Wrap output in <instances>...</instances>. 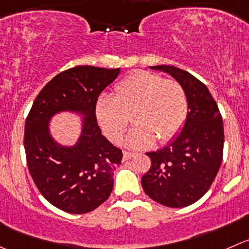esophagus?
<instances>
[{
  "mask_svg": "<svg viewBox=\"0 0 249 249\" xmlns=\"http://www.w3.org/2000/svg\"><path fill=\"white\" fill-rule=\"evenodd\" d=\"M134 156H135L134 153H130V152H124V153H123V161L129 160V159L132 158Z\"/></svg>",
  "mask_w": 249,
  "mask_h": 249,
  "instance_id": "obj_1",
  "label": "esophagus"
}]
</instances>
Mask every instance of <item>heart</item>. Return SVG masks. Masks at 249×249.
<instances>
[{
	"label": "heart",
	"mask_w": 249,
	"mask_h": 249,
	"mask_svg": "<svg viewBox=\"0 0 249 249\" xmlns=\"http://www.w3.org/2000/svg\"><path fill=\"white\" fill-rule=\"evenodd\" d=\"M187 114V97L175 80L160 75L137 71L127 76L115 89L114 97L102 95L96 102V118L103 134L118 143L129 125L125 144L132 149L152 146L154 139L166 142L173 139Z\"/></svg>",
	"instance_id": "heart-1"
}]
</instances>
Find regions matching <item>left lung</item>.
Instances as JSON below:
<instances>
[{
    "label": "left lung",
    "mask_w": 249,
    "mask_h": 249,
    "mask_svg": "<svg viewBox=\"0 0 249 249\" xmlns=\"http://www.w3.org/2000/svg\"><path fill=\"white\" fill-rule=\"evenodd\" d=\"M173 76L187 97L182 130L157 152H148L152 165L142 176L143 191L153 201L182 208L206 195L223 160L224 125L219 108L203 83L180 68L149 67Z\"/></svg>",
    "instance_id": "left-lung-1"
}]
</instances>
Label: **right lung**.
<instances>
[{"instance_id": "1", "label": "right lung", "mask_w": 249, "mask_h": 249, "mask_svg": "<svg viewBox=\"0 0 249 249\" xmlns=\"http://www.w3.org/2000/svg\"><path fill=\"white\" fill-rule=\"evenodd\" d=\"M120 68L79 66L55 75L35 98L25 122L24 148L38 191L52 206L71 214H85L107 201L122 149L101 132L96 119L98 96L119 75ZM80 115L78 141L64 146L50 134L54 115Z\"/></svg>"}]
</instances>
